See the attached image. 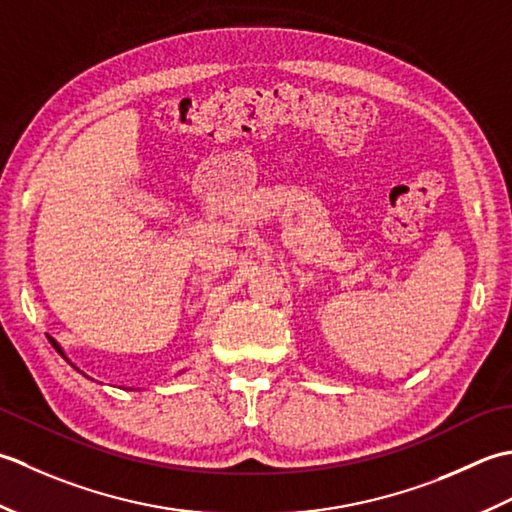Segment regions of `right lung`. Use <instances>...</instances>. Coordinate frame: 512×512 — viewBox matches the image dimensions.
I'll return each mask as SVG.
<instances>
[{"label": "right lung", "mask_w": 512, "mask_h": 512, "mask_svg": "<svg viewBox=\"0 0 512 512\" xmlns=\"http://www.w3.org/2000/svg\"><path fill=\"white\" fill-rule=\"evenodd\" d=\"M48 340H50V344H52V347H55V349H57V351L61 353V356H64V358H66V353H64V351H61V347H59V344H57L55 340H52L50 336H48ZM66 360H68V358H66ZM72 367H75V364H72ZM75 369H77V367H75Z\"/></svg>", "instance_id": "1"}]
</instances>
